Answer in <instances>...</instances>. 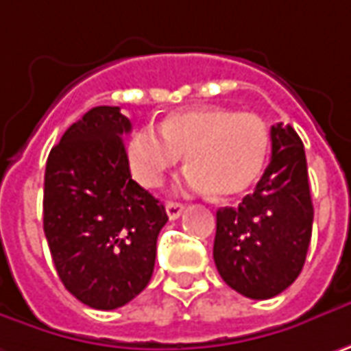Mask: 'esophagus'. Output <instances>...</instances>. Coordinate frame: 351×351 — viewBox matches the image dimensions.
Wrapping results in <instances>:
<instances>
[{"instance_id": "obj_1", "label": "esophagus", "mask_w": 351, "mask_h": 351, "mask_svg": "<svg viewBox=\"0 0 351 351\" xmlns=\"http://www.w3.org/2000/svg\"><path fill=\"white\" fill-rule=\"evenodd\" d=\"M182 210H184V204H180V202H167V215H169L171 220H176L182 215Z\"/></svg>"}]
</instances>
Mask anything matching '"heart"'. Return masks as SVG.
Returning <instances> with one entry per match:
<instances>
[{"mask_svg": "<svg viewBox=\"0 0 351 351\" xmlns=\"http://www.w3.org/2000/svg\"><path fill=\"white\" fill-rule=\"evenodd\" d=\"M270 147L266 123L226 107H191L171 113L160 131L141 127L129 141V165L143 186H158L186 155L191 171L184 189L237 196L250 189L264 169Z\"/></svg>", "mask_w": 351, "mask_h": 351, "instance_id": "obj_1", "label": "heart"}]
</instances>
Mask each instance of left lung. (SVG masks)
<instances>
[{
	"label": "left lung",
	"mask_w": 351,
	"mask_h": 351,
	"mask_svg": "<svg viewBox=\"0 0 351 351\" xmlns=\"http://www.w3.org/2000/svg\"><path fill=\"white\" fill-rule=\"evenodd\" d=\"M272 158L252 195L237 208H218L215 264L238 294L268 300L302 272L312 238L314 206L304 145L290 125L270 129Z\"/></svg>",
	"instance_id": "obj_1"
}]
</instances>
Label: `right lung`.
Listing matches in <instances>:
<instances>
[{
  "label": "right lung",
  "instance_id": "right-lung-1",
  "mask_svg": "<svg viewBox=\"0 0 351 351\" xmlns=\"http://www.w3.org/2000/svg\"><path fill=\"white\" fill-rule=\"evenodd\" d=\"M119 107H93L47 156L43 230L63 286L95 310L138 296L153 276L167 210L131 178Z\"/></svg>",
  "mask_w": 351,
  "mask_h": 351
}]
</instances>
